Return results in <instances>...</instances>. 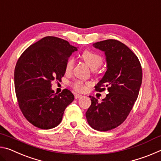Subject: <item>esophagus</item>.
I'll use <instances>...</instances> for the list:
<instances>
[{
	"instance_id": "34e87169",
	"label": "esophagus",
	"mask_w": 161,
	"mask_h": 161,
	"mask_svg": "<svg viewBox=\"0 0 161 161\" xmlns=\"http://www.w3.org/2000/svg\"><path fill=\"white\" fill-rule=\"evenodd\" d=\"M75 99H79V98L82 97V95L79 94H75Z\"/></svg>"
}]
</instances>
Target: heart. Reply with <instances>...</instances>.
Returning <instances> with one entry per match:
<instances>
[{
	"label": "heart",
	"instance_id": "b5f03b06",
	"mask_svg": "<svg viewBox=\"0 0 161 161\" xmlns=\"http://www.w3.org/2000/svg\"><path fill=\"white\" fill-rule=\"evenodd\" d=\"M81 58L84 62L91 68L92 70H96L101 67L103 63V59L102 56L98 53L90 50H85L81 54ZM75 65V59L70 58L67 59L65 64V70L67 72H72ZM90 83L84 82L82 81L77 80L72 83V86L75 91L79 92H83L86 89V86H89Z\"/></svg>",
	"mask_w": 161,
	"mask_h": 161
}]
</instances>
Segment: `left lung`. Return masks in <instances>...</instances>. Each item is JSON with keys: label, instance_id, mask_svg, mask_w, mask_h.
I'll return each mask as SVG.
<instances>
[{"label": "left lung", "instance_id": "8db88e82", "mask_svg": "<svg viewBox=\"0 0 161 161\" xmlns=\"http://www.w3.org/2000/svg\"><path fill=\"white\" fill-rule=\"evenodd\" d=\"M95 48L104 52L107 69L95 86L98 92H108L102 102L94 97L86 112L88 124L94 129L107 131L121 125L129 116L139 93L142 68L137 56L116 40L95 42Z\"/></svg>", "mask_w": 161, "mask_h": 161}]
</instances>
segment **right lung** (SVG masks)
<instances>
[{
    "mask_svg": "<svg viewBox=\"0 0 161 161\" xmlns=\"http://www.w3.org/2000/svg\"><path fill=\"white\" fill-rule=\"evenodd\" d=\"M77 50L66 40L47 36L31 45L18 59L14 72L16 97L22 113L33 126L50 129L60 124L75 97L67 89L54 94L52 81L64 77L67 59Z\"/></svg>",
    "mask_w": 161,
    "mask_h": 161,
    "instance_id": "right-lung-1",
    "label": "right lung"
}]
</instances>
